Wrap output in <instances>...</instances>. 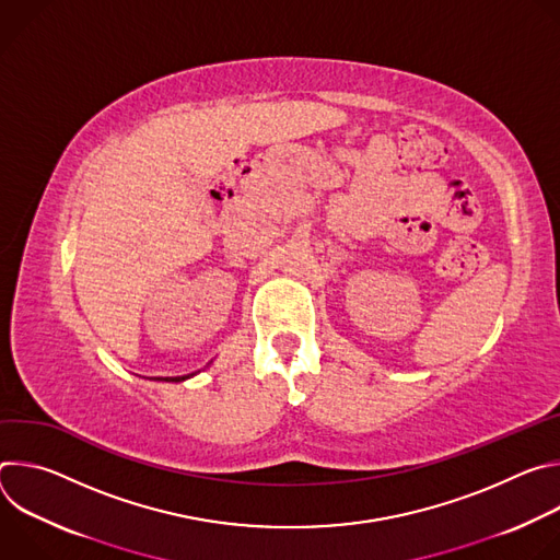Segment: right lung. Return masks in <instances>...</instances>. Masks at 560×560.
<instances>
[{"instance_id":"1","label":"right lung","mask_w":560,"mask_h":560,"mask_svg":"<svg viewBox=\"0 0 560 560\" xmlns=\"http://www.w3.org/2000/svg\"><path fill=\"white\" fill-rule=\"evenodd\" d=\"M190 376V374H188ZM188 376H175V378H156V381H184V378H188Z\"/></svg>"}]
</instances>
